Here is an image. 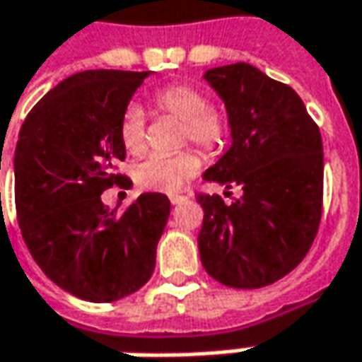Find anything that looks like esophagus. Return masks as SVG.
Returning a JSON list of instances; mask_svg holds the SVG:
<instances>
[{
  "mask_svg": "<svg viewBox=\"0 0 362 362\" xmlns=\"http://www.w3.org/2000/svg\"><path fill=\"white\" fill-rule=\"evenodd\" d=\"M169 201H171L173 205H181V203H185L187 197L185 195H171V197H169Z\"/></svg>",
  "mask_w": 362,
  "mask_h": 362,
  "instance_id": "1",
  "label": "esophagus"
}]
</instances>
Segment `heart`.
<instances>
[{"mask_svg":"<svg viewBox=\"0 0 362 362\" xmlns=\"http://www.w3.org/2000/svg\"><path fill=\"white\" fill-rule=\"evenodd\" d=\"M155 107L183 123V143L191 141L201 151L219 153L229 137L227 117L211 107L209 95L189 83L167 85L155 93ZM119 141L129 155H141L147 147L145 115L135 103L127 105L119 119ZM201 157L195 151L179 155H149L133 165L131 175L147 191L173 193L185 185L201 169Z\"/></svg>","mask_w":362,"mask_h":362,"instance_id":"b5f03b06","label":"heart"}]
</instances>
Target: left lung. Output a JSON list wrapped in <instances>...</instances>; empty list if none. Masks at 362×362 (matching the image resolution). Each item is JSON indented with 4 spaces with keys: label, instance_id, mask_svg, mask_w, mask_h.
Returning <instances> with one entry per match:
<instances>
[{
    "label": "left lung",
    "instance_id": "obj_1",
    "mask_svg": "<svg viewBox=\"0 0 362 362\" xmlns=\"http://www.w3.org/2000/svg\"><path fill=\"white\" fill-rule=\"evenodd\" d=\"M203 77L225 103L233 139L205 179L239 185L243 195L231 205L197 195L201 263L227 287H267L299 265L319 231L321 131L295 89L249 63L213 67Z\"/></svg>",
    "mask_w": 362,
    "mask_h": 362
}]
</instances>
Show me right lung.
I'll list each match as a JSON object with an SVG mask.
<instances>
[{
	"label": "right lung",
	"instance_id": "1",
	"mask_svg": "<svg viewBox=\"0 0 362 362\" xmlns=\"http://www.w3.org/2000/svg\"><path fill=\"white\" fill-rule=\"evenodd\" d=\"M151 71L93 69L55 85L29 111L16 145V209L23 241L47 277L75 297L111 303L141 288L171 203L143 193L117 215L103 205L125 159L119 119Z\"/></svg>",
	"mask_w": 362,
	"mask_h": 362
}]
</instances>
